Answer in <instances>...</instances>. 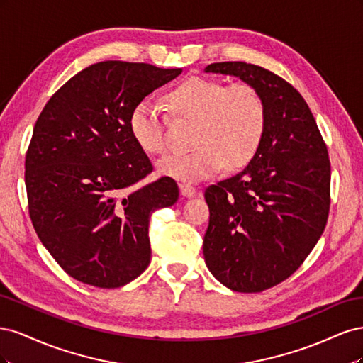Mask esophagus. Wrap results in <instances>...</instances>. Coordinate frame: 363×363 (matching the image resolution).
<instances>
[{"mask_svg":"<svg viewBox=\"0 0 363 363\" xmlns=\"http://www.w3.org/2000/svg\"><path fill=\"white\" fill-rule=\"evenodd\" d=\"M180 192L183 196H188V199H192V196L196 195V189L191 184H180Z\"/></svg>","mask_w":363,"mask_h":363,"instance_id":"esophagus-1","label":"esophagus"}]
</instances>
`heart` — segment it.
Instances as JSON below:
<instances>
[{"label":"heart","mask_w":363,"mask_h":363,"mask_svg":"<svg viewBox=\"0 0 363 363\" xmlns=\"http://www.w3.org/2000/svg\"><path fill=\"white\" fill-rule=\"evenodd\" d=\"M171 113L194 121L188 155H169L157 171L179 182H200L247 164L257 152L267 127V108L255 86L244 82L224 86L216 80L189 77L164 96ZM130 133L148 155L167 150L160 111L148 100L138 103L128 116Z\"/></svg>","instance_id":"1"}]
</instances>
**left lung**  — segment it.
<instances>
[{
    "label": "left lung",
    "instance_id": "8db88e82",
    "mask_svg": "<svg viewBox=\"0 0 363 363\" xmlns=\"http://www.w3.org/2000/svg\"><path fill=\"white\" fill-rule=\"evenodd\" d=\"M206 72L255 86L267 108L262 144L250 163L208 186L203 252L213 277L236 292H262L300 268L321 238L330 207V160L309 106L281 77L245 62Z\"/></svg>",
    "mask_w": 363,
    "mask_h": 363
}]
</instances>
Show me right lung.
Wrapping results in <instances>:
<instances>
[{
	"instance_id": "right-lung-1",
	"label": "right lung",
	"mask_w": 363,
	"mask_h": 363,
	"mask_svg": "<svg viewBox=\"0 0 363 363\" xmlns=\"http://www.w3.org/2000/svg\"><path fill=\"white\" fill-rule=\"evenodd\" d=\"M180 74L148 63H94L39 115L26 156L28 212L43 247L75 280L121 288L150 265V216L179 200V186L171 177L138 184L152 164L128 116Z\"/></svg>"
}]
</instances>
